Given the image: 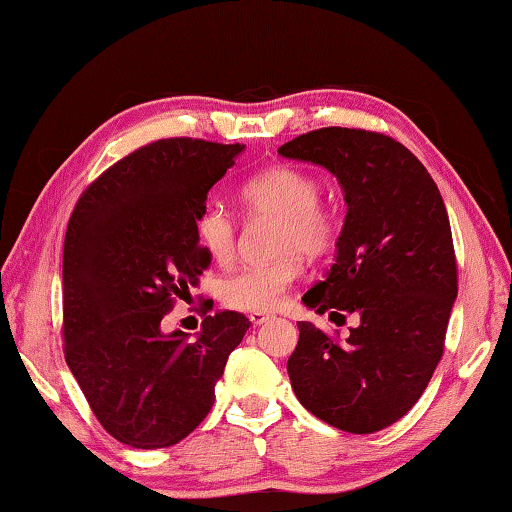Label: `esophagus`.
<instances>
[{"instance_id": "1", "label": "esophagus", "mask_w": 512, "mask_h": 512, "mask_svg": "<svg viewBox=\"0 0 512 512\" xmlns=\"http://www.w3.org/2000/svg\"><path fill=\"white\" fill-rule=\"evenodd\" d=\"M248 318H250V323H253V325H262V323H266L268 318H271V314H266V311H250Z\"/></svg>"}]
</instances>
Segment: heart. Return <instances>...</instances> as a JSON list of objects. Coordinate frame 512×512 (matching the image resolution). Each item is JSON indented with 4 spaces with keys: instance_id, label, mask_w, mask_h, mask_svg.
Listing matches in <instances>:
<instances>
[{
    "instance_id": "obj_1",
    "label": "heart",
    "mask_w": 512,
    "mask_h": 512,
    "mask_svg": "<svg viewBox=\"0 0 512 512\" xmlns=\"http://www.w3.org/2000/svg\"><path fill=\"white\" fill-rule=\"evenodd\" d=\"M318 196V180L298 167H273L248 180L241 198L250 214L277 219L275 248L284 255L268 264L241 266L223 277L219 296L225 305L241 311L275 309L300 275L298 253L314 257L332 246L336 216L318 203ZM194 230L214 262L225 264L235 253V219L216 198H207L196 212Z\"/></svg>"
}]
</instances>
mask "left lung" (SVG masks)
<instances>
[{
  "label": "left lung",
  "mask_w": 512,
  "mask_h": 512,
  "mask_svg": "<svg viewBox=\"0 0 512 512\" xmlns=\"http://www.w3.org/2000/svg\"><path fill=\"white\" fill-rule=\"evenodd\" d=\"M339 180L348 205L334 264L302 302L336 325L357 316L343 343L300 320L289 357L300 404L332 427L375 433L420 400L443 357L456 300V257L443 196L393 137L320 128L282 144Z\"/></svg>",
  "instance_id": "1"
}]
</instances>
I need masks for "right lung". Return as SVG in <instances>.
Returning <instances> with one entry per match:
<instances>
[{
  "label": "right lung",
  "instance_id": "obj_1",
  "mask_svg": "<svg viewBox=\"0 0 512 512\" xmlns=\"http://www.w3.org/2000/svg\"><path fill=\"white\" fill-rule=\"evenodd\" d=\"M244 144L173 137L142 146L85 189L63 250L65 359L112 438L171 447L205 420L250 320L216 311L194 339L162 318L210 264L194 219Z\"/></svg>",
  "mask_w": 512,
  "mask_h": 512
}]
</instances>
